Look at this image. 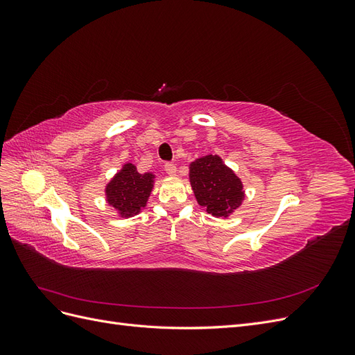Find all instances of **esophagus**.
<instances>
[{
    "label": "esophagus",
    "instance_id": "esophagus-1",
    "mask_svg": "<svg viewBox=\"0 0 355 355\" xmlns=\"http://www.w3.org/2000/svg\"><path fill=\"white\" fill-rule=\"evenodd\" d=\"M164 170H166V173L168 176H175L176 175V166L175 164H171V163L164 164Z\"/></svg>",
    "mask_w": 355,
    "mask_h": 355
}]
</instances>
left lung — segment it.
I'll use <instances>...</instances> for the list:
<instances>
[{"mask_svg":"<svg viewBox=\"0 0 355 355\" xmlns=\"http://www.w3.org/2000/svg\"><path fill=\"white\" fill-rule=\"evenodd\" d=\"M189 184L197 202L214 218H230L245 198L241 179L218 154H209L192 161Z\"/></svg>","mask_w":355,"mask_h":355,"instance_id":"obj_1","label":"left lung"}]
</instances>
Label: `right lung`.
I'll return each instance as SVG.
<instances>
[{"mask_svg": "<svg viewBox=\"0 0 355 355\" xmlns=\"http://www.w3.org/2000/svg\"><path fill=\"white\" fill-rule=\"evenodd\" d=\"M155 184L153 171L139 173L133 163H124L105 187V200L120 218H133L148 204Z\"/></svg>", "mask_w": 355, "mask_h": 355, "instance_id": "add662e5", "label": "right lung"}]
</instances>
